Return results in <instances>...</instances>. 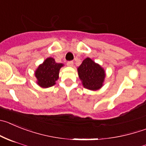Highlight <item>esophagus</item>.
Returning <instances> with one entry per match:
<instances>
[{"label": "esophagus", "instance_id": "1", "mask_svg": "<svg viewBox=\"0 0 146 146\" xmlns=\"http://www.w3.org/2000/svg\"><path fill=\"white\" fill-rule=\"evenodd\" d=\"M67 65L69 66H73V65H74V62L72 61H68L67 62Z\"/></svg>", "mask_w": 146, "mask_h": 146}]
</instances>
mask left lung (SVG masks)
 <instances>
[{"label": "left lung", "mask_w": 146, "mask_h": 146, "mask_svg": "<svg viewBox=\"0 0 146 146\" xmlns=\"http://www.w3.org/2000/svg\"><path fill=\"white\" fill-rule=\"evenodd\" d=\"M77 72L84 88L90 90H97L104 85L105 71L91 58H85L77 68Z\"/></svg>", "instance_id": "1"}]
</instances>
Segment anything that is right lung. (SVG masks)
<instances>
[{"label": "right lung", "mask_w": 146, "mask_h": 146, "mask_svg": "<svg viewBox=\"0 0 146 146\" xmlns=\"http://www.w3.org/2000/svg\"><path fill=\"white\" fill-rule=\"evenodd\" d=\"M63 66V64L56 62L54 58L51 57L47 58L42 64L39 65L35 72L37 85L43 88L54 85L58 79L60 69Z\"/></svg>", "instance_id": "right-lung-1"}]
</instances>
